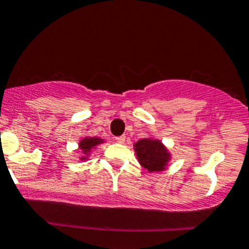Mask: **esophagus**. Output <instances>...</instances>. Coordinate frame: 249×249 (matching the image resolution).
<instances>
[{"label":"esophagus","mask_w":249,"mask_h":249,"mask_svg":"<svg viewBox=\"0 0 249 249\" xmlns=\"http://www.w3.org/2000/svg\"><path fill=\"white\" fill-rule=\"evenodd\" d=\"M115 141H117L118 143H124V142H125V136H118V137H115Z\"/></svg>","instance_id":"esophagus-1"}]
</instances>
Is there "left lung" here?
I'll list each match as a JSON object with an SVG mask.
<instances>
[{"mask_svg": "<svg viewBox=\"0 0 249 249\" xmlns=\"http://www.w3.org/2000/svg\"><path fill=\"white\" fill-rule=\"evenodd\" d=\"M134 150L139 162L148 173L165 171L172 160L169 148L152 135L135 142Z\"/></svg>", "mask_w": 249, "mask_h": 249, "instance_id": "8db88e82", "label": "left lung"}]
</instances>
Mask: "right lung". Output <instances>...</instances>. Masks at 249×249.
Returning <instances> with one entry per match:
<instances>
[{"instance_id":"add662e5","label":"right lung","mask_w":249,"mask_h":249,"mask_svg":"<svg viewBox=\"0 0 249 249\" xmlns=\"http://www.w3.org/2000/svg\"><path fill=\"white\" fill-rule=\"evenodd\" d=\"M106 142V140L101 139L97 136H84L78 141V153H79V158L78 159L82 161H87L90 159L92 152L97 148V145L102 144Z\"/></svg>"}]
</instances>
